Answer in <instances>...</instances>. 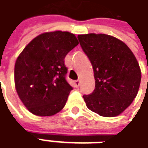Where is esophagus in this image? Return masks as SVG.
Segmentation results:
<instances>
[{
  "label": "esophagus",
  "instance_id": "34e87169",
  "mask_svg": "<svg viewBox=\"0 0 148 148\" xmlns=\"http://www.w3.org/2000/svg\"><path fill=\"white\" fill-rule=\"evenodd\" d=\"M74 84H75V87H76V88H78V87L80 85V81H79V80H76V81L74 82Z\"/></svg>",
  "mask_w": 148,
  "mask_h": 148
}]
</instances>
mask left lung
Listing matches in <instances>:
<instances>
[{
    "label": "left lung",
    "instance_id": "8db88e82",
    "mask_svg": "<svg viewBox=\"0 0 148 148\" xmlns=\"http://www.w3.org/2000/svg\"><path fill=\"white\" fill-rule=\"evenodd\" d=\"M79 45L92 65L95 89L84 95L88 109L104 117L122 113L139 91L141 71L131 49L106 34L79 35Z\"/></svg>",
    "mask_w": 148,
    "mask_h": 148
}]
</instances>
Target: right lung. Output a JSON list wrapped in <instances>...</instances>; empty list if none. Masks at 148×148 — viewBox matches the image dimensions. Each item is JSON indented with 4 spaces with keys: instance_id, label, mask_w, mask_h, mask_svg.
<instances>
[{
    "instance_id": "add662e5",
    "label": "right lung",
    "mask_w": 148,
    "mask_h": 148,
    "mask_svg": "<svg viewBox=\"0 0 148 148\" xmlns=\"http://www.w3.org/2000/svg\"><path fill=\"white\" fill-rule=\"evenodd\" d=\"M74 34L55 31L37 36L16 59V92L30 112L49 116L63 109L72 87L66 80V55L78 45Z\"/></svg>"
}]
</instances>
